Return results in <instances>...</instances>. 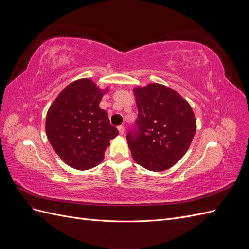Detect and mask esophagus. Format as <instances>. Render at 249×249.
Returning <instances> with one entry per match:
<instances>
[{
    "label": "esophagus",
    "instance_id": "1",
    "mask_svg": "<svg viewBox=\"0 0 249 249\" xmlns=\"http://www.w3.org/2000/svg\"><path fill=\"white\" fill-rule=\"evenodd\" d=\"M117 129H118V132H119V134H120V135H124V134L125 129H124V125H119V126L117 127Z\"/></svg>",
    "mask_w": 249,
    "mask_h": 249
}]
</instances>
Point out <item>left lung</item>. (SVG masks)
<instances>
[{"mask_svg":"<svg viewBox=\"0 0 249 249\" xmlns=\"http://www.w3.org/2000/svg\"><path fill=\"white\" fill-rule=\"evenodd\" d=\"M133 91L138 117L126 136L133 159L150 171L166 170L191 144L196 131L192 108L176 90L158 83Z\"/></svg>","mask_w":249,"mask_h":249,"instance_id":"1","label":"left lung"}]
</instances>
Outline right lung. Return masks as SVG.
<instances>
[{
    "label": "right lung",
    "instance_id": "right-lung-1",
    "mask_svg": "<svg viewBox=\"0 0 249 249\" xmlns=\"http://www.w3.org/2000/svg\"><path fill=\"white\" fill-rule=\"evenodd\" d=\"M109 88L101 89L88 78L67 85L50 106L46 133L64 163L78 170L100 164L110 140L118 135L100 103Z\"/></svg>",
    "mask_w": 249,
    "mask_h": 249
}]
</instances>
